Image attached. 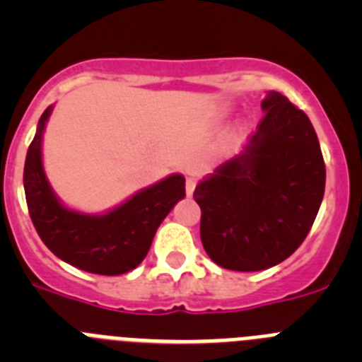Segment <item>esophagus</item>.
<instances>
[{
	"instance_id": "obj_1",
	"label": "esophagus",
	"mask_w": 362,
	"mask_h": 362,
	"mask_svg": "<svg viewBox=\"0 0 362 362\" xmlns=\"http://www.w3.org/2000/svg\"><path fill=\"white\" fill-rule=\"evenodd\" d=\"M196 185H197V181L194 177L187 179V194H188V196H192V194H194V190H196Z\"/></svg>"
}]
</instances>
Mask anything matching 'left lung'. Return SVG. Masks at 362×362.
<instances>
[{"instance_id":"8db88e82","label":"left lung","mask_w":362,"mask_h":362,"mask_svg":"<svg viewBox=\"0 0 362 362\" xmlns=\"http://www.w3.org/2000/svg\"><path fill=\"white\" fill-rule=\"evenodd\" d=\"M261 108L245 152L194 192L204 250L235 272L267 270L290 257L325 196V159L308 116L279 92H268Z\"/></svg>"}]
</instances>
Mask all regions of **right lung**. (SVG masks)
<instances>
[{
	"mask_svg": "<svg viewBox=\"0 0 362 362\" xmlns=\"http://www.w3.org/2000/svg\"><path fill=\"white\" fill-rule=\"evenodd\" d=\"M52 107L43 112L25 159V197L34 228L54 255L79 270L119 276L141 263L156 230L174 204L185 197V177L174 174L137 192L121 206L86 216L63 206L45 177L41 137Z\"/></svg>",
	"mask_w": 362,
	"mask_h": 362,
	"instance_id": "obj_1",
	"label": "right lung"
}]
</instances>
